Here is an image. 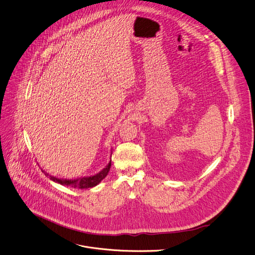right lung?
I'll return each mask as SVG.
<instances>
[{"label": "right lung", "mask_w": 255, "mask_h": 255, "mask_svg": "<svg viewBox=\"0 0 255 255\" xmlns=\"http://www.w3.org/2000/svg\"><path fill=\"white\" fill-rule=\"evenodd\" d=\"M110 167H111V160L109 161L108 165L101 170L99 173L93 175V176H89V177H83V178H78L75 180H66V179H58L55 178L53 176H49L47 173H44L46 176H48V178L57 183L60 184L62 186H71L72 188L75 189H89V188H93L95 186H97L109 173L110 171ZM43 172V171H42Z\"/></svg>", "instance_id": "right-lung-1"}]
</instances>
